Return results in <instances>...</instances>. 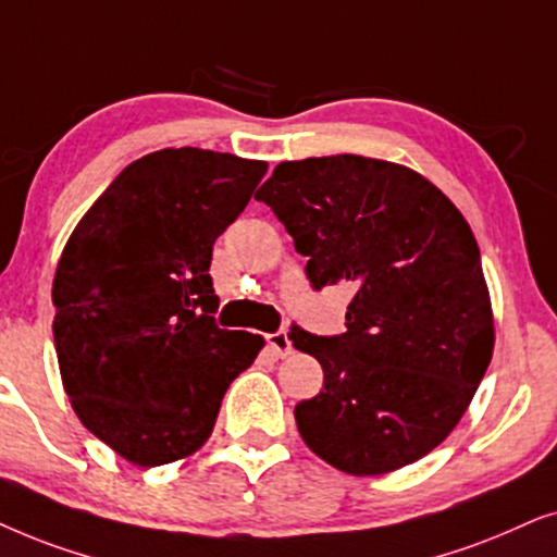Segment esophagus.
Segmentation results:
<instances>
[{"mask_svg": "<svg viewBox=\"0 0 557 557\" xmlns=\"http://www.w3.org/2000/svg\"><path fill=\"white\" fill-rule=\"evenodd\" d=\"M267 346L272 348L274 356H287L293 354V341L287 336L285 331H274V333H267Z\"/></svg>", "mask_w": 557, "mask_h": 557, "instance_id": "1", "label": "esophagus"}]
</instances>
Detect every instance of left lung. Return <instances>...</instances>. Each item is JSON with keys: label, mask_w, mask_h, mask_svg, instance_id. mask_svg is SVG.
Instances as JSON below:
<instances>
[{"label": "left lung", "mask_w": 557, "mask_h": 557, "mask_svg": "<svg viewBox=\"0 0 557 557\" xmlns=\"http://www.w3.org/2000/svg\"><path fill=\"white\" fill-rule=\"evenodd\" d=\"M255 198L308 257L315 290L356 287L344 333L290 331L323 367L321 395L295 405L306 446L354 476L428 456L463 418L494 351L461 211L414 170L361 154L280 162Z\"/></svg>", "instance_id": "left-lung-1"}]
</instances>
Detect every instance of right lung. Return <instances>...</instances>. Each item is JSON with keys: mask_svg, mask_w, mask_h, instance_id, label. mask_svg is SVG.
<instances>
[{"mask_svg": "<svg viewBox=\"0 0 557 557\" xmlns=\"http://www.w3.org/2000/svg\"><path fill=\"white\" fill-rule=\"evenodd\" d=\"M267 162L158 150L127 165L73 228L53 280V338L78 420L152 469L209 441L228 384L264 338L216 325L213 242Z\"/></svg>", "mask_w": 557, "mask_h": 557, "instance_id": "add662e5", "label": "right lung"}]
</instances>
